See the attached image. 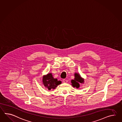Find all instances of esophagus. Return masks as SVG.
Instances as JSON below:
<instances>
[{"mask_svg": "<svg viewBox=\"0 0 122 122\" xmlns=\"http://www.w3.org/2000/svg\"><path fill=\"white\" fill-rule=\"evenodd\" d=\"M67 81H67L66 79H64L63 82V83H66L67 82Z\"/></svg>", "mask_w": 122, "mask_h": 122, "instance_id": "obj_1", "label": "esophagus"}]
</instances>
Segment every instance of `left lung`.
<instances>
[{
  "instance_id": "left-lung-1",
  "label": "left lung",
  "mask_w": 122,
  "mask_h": 122,
  "mask_svg": "<svg viewBox=\"0 0 122 122\" xmlns=\"http://www.w3.org/2000/svg\"><path fill=\"white\" fill-rule=\"evenodd\" d=\"M84 81V79L81 78L80 75L77 73H75V79L71 81V83L73 87L78 88L80 87L79 83H83Z\"/></svg>"
}]
</instances>
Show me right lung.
Wrapping results in <instances>:
<instances>
[{"instance_id":"right-lung-1","label":"right lung","mask_w":122,"mask_h":122,"mask_svg":"<svg viewBox=\"0 0 122 122\" xmlns=\"http://www.w3.org/2000/svg\"><path fill=\"white\" fill-rule=\"evenodd\" d=\"M43 83L49 90H50L51 89H55L57 85L61 83V82L58 81L56 79L53 78L51 73H49L44 76Z\"/></svg>"}]
</instances>
